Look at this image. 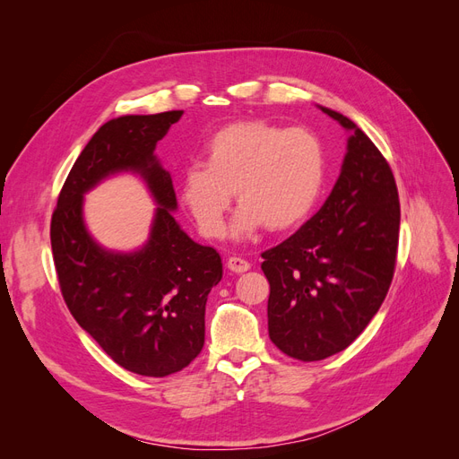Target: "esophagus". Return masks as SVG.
<instances>
[{
	"instance_id": "esophagus-1",
	"label": "esophagus",
	"mask_w": 459,
	"mask_h": 459,
	"mask_svg": "<svg viewBox=\"0 0 459 459\" xmlns=\"http://www.w3.org/2000/svg\"><path fill=\"white\" fill-rule=\"evenodd\" d=\"M228 268L235 273H243V272L251 270V264H248L243 258H239V256H231V258H228Z\"/></svg>"
}]
</instances>
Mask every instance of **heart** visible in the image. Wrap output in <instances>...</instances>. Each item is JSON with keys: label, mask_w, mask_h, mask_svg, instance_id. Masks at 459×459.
I'll return each mask as SVG.
<instances>
[{"label": "heart", "mask_w": 459, "mask_h": 459, "mask_svg": "<svg viewBox=\"0 0 459 459\" xmlns=\"http://www.w3.org/2000/svg\"><path fill=\"white\" fill-rule=\"evenodd\" d=\"M324 182L325 151L310 130L239 120L208 137L203 164L187 166L178 193L204 238L220 239L235 191L241 208L231 233L248 238L264 226L277 233L300 226L314 211Z\"/></svg>", "instance_id": "b5f03b06"}]
</instances>
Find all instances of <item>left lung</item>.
<instances>
[{"label":"left lung","instance_id":"1","mask_svg":"<svg viewBox=\"0 0 459 459\" xmlns=\"http://www.w3.org/2000/svg\"><path fill=\"white\" fill-rule=\"evenodd\" d=\"M341 176L299 231L262 253L270 281L268 333L283 354L317 362L344 351L377 314L396 264L400 203L391 166L356 124Z\"/></svg>","mask_w":459,"mask_h":459}]
</instances>
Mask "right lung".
Listing matches in <instances>:
<instances>
[{
    "label": "right lung",
    "mask_w": 459,
    "mask_h": 459,
    "mask_svg": "<svg viewBox=\"0 0 459 459\" xmlns=\"http://www.w3.org/2000/svg\"><path fill=\"white\" fill-rule=\"evenodd\" d=\"M184 110L108 120L80 152L51 216V251L61 293L78 325L118 366L145 377L182 371L204 344V307L221 280V258L193 241L174 218L172 178L157 143ZM132 171L158 203L148 243L107 252L89 235L83 195L105 177Z\"/></svg>",
    "instance_id": "1"
}]
</instances>
